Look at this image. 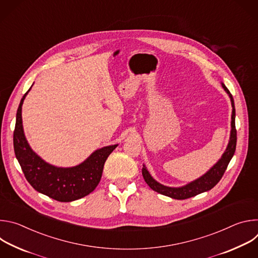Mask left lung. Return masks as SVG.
I'll use <instances>...</instances> for the list:
<instances>
[{"label": "left lung", "instance_id": "obj_1", "mask_svg": "<svg viewBox=\"0 0 258 258\" xmlns=\"http://www.w3.org/2000/svg\"><path fill=\"white\" fill-rule=\"evenodd\" d=\"M222 87L224 88V90L229 95V97L231 99L232 107H233L232 121H231L232 130H231L230 141H229L228 147H227L226 151L224 152L223 156L220 157V159L205 174H203L199 178L187 183L186 186L178 187V188H172V187H167V186L161 185V183L156 181L151 176L149 171L147 170L146 166L143 165V168H142L143 177H144L145 181L147 182V185H148L155 192H157L159 194H162V195H165V196H168V197L173 198V199L183 200V199H188V198L194 197V196H196L200 193L211 190L216 185V183L220 180V178L223 177V175H224L232 157L235 154L236 144H237V131H236V125H235L236 110H235V104H234L233 96L230 93V91L228 90V88L223 83H222Z\"/></svg>", "mask_w": 258, "mask_h": 258}]
</instances>
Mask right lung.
<instances>
[{"instance_id": "right-lung-1", "label": "right lung", "mask_w": 258, "mask_h": 258, "mask_svg": "<svg viewBox=\"0 0 258 258\" xmlns=\"http://www.w3.org/2000/svg\"><path fill=\"white\" fill-rule=\"evenodd\" d=\"M30 89L22 97L17 109L13 135L15 155L25 178L34 190L60 202H71L89 195L98 186L104 163L117 145L96 150L84 162L73 167H57L47 163L32 151L23 132L21 110Z\"/></svg>"}]
</instances>
